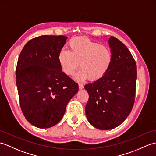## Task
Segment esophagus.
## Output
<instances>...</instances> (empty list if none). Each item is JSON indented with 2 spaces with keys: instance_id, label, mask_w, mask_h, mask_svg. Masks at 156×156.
Instances as JSON below:
<instances>
[{
  "instance_id": "34e87169",
  "label": "esophagus",
  "mask_w": 156,
  "mask_h": 156,
  "mask_svg": "<svg viewBox=\"0 0 156 156\" xmlns=\"http://www.w3.org/2000/svg\"><path fill=\"white\" fill-rule=\"evenodd\" d=\"M78 87H79V89H80V90H82V89L84 88V85L82 84H79Z\"/></svg>"
}]
</instances>
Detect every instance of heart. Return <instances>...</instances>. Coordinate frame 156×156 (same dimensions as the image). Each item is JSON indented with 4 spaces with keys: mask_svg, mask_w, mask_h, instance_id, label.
Wrapping results in <instances>:
<instances>
[{
    "mask_svg": "<svg viewBox=\"0 0 156 156\" xmlns=\"http://www.w3.org/2000/svg\"><path fill=\"white\" fill-rule=\"evenodd\" d=\"M68 50L59 52L58 61L62 71L71 76L78 68L81 69L74 76L77 81L89 78L98 80L107 74L112 62L111 49L84 37H75L68 43Z\"/></svg>",
    "mask_w": 156,
    "mask_h": 156,
    "instance_id": "obj_1",
    "label": "heart"
}]
</instances>
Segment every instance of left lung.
<instances>
[{
  "instance_id": "obj_1",
  "label": "left lung",
  "mask_w": 156,
  "mask_h": 156,
  "mask_svg": "<svg viewBox=\"0 0 156 156\" xmlns=\"http://www.w3.org/2000/svg\"><path fill=\"white\" fill-rule=\"evenodd\" d=\"M108 43L112 54L110 69L101 79L84 86L89 95L86 115L101 130L114 129L127 119L133 107L136 87L137 66L131 52L112 36Z\"/></svg>"
}]
</instances>
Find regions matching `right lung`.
<instances>
[{
  "label": "right lung",
  "mask_w": 156,
  "mask_h": 156,
  "mask_svg": "<svg viewBox=\"0 0 156 156\" xmlns=\"http://www.w3.org/2000/svg\"><path fill=\"white\" fill-rule=\"evenodd\" d=\"M64 35H41L25 44L18 59L16 84L20 106L29 122L46 129L61 121L78 91L77 83L62 71L59 52Z\"/></svg>",
  "instance_id": "right-lung-1"
}]
</instances>
